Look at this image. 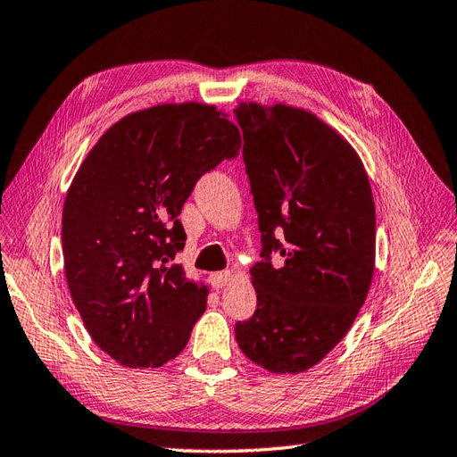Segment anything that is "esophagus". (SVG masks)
Wrapping results in <instances>:
<instances>
[{
    "instance_id": "34e87169",
    "label": "esophagus",
    "mask_w": 457,
    "mask_h": 457,
    "mask_svg": "<svg viewBox=\"0 0 457 457\" xmlns=\"http://www.w3.org/2000/svg\"><path fill=\"white\" fill-rule=\"evenodd\" d=\"M230 281H232V271H228V270H225V271H219V273H213V275H211V285H213L215 288H222V287H227Z\"/></svg>"
}]
</instances>
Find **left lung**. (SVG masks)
<instances>
[{
    "mask_svg": "<svg viewBox=\"0 0 457 457\" xmlns=\"http://www.w3.org/2000/svg\"><path fill=\"white\" fill-rule=\"evenodd\" d=\"M242 157L258 211V308L238 321V347L262 369H312L347 336L374 275L376 211L351 145L312 112L240 103ZM279 253L281 266L270 263Z\"/></svg>",
    "mask_w": 457,
    "mask_h": 457,
    "instance_id": "8db88e82",
    "label": "left lung"
}]
</instances>
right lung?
I'll return each instance as SVG.
<instances>
[{
  "mask_svg": "<svg viewBox=\"0 0 457 457\" xmlns=\"http://www.w3.org/2000/svg\"><path fill=\"white\" fill-rule=\"evenodd\" d=\"M240 143L215 106L159 104L116 121L77 170L62 217L65 277L88 336L121 366L169 362L205 312L207 287L172 263L186 244L178 217Z\"/></svg>",
  "mask_w": 457,
  "mask_h": 457,
  "instance_id": "add662e5",
  "label": "right lung"
}]
</instances>
